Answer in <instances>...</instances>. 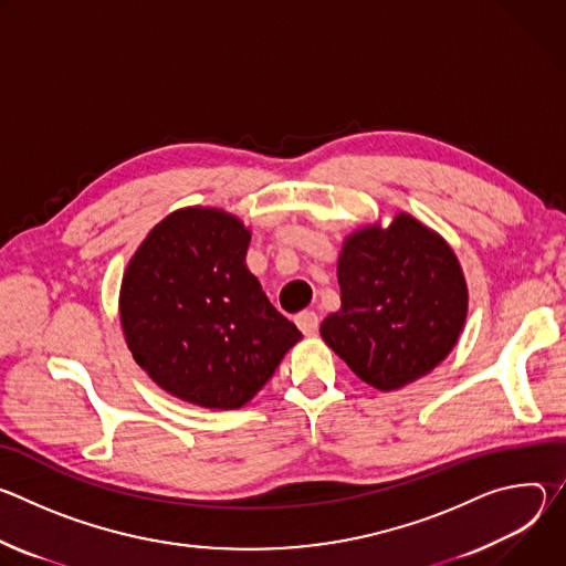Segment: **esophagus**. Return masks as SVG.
I'll return each instance as SVG.
<instances>
[{"label": "esophagus", "instance_id": "esophagus-1", "mask_svg": "<svg viewBox=\"0 0 566 566\" xmlns=\"http://www.w3.org/2000/svg\"><path fill=\"white\" fill-rule=\"evenodd\" d=\"M295 325L300 327V332H302V334L313 336V334L317 332V327H319L317 313H315V311H302V313H297V317H295Z\"/></svg>", "mask_w": 566, "mask_h": 566}]
</instances>
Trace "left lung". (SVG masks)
<instances>
[{
	"instance_id": "1",
	"label": "left lung",
	"mask_w": 566,
	"mask_h": 566,
	"mask_svg": "<svg viewBox=\"0 0 566 566\" xmlns=\"http://www.w3.org/2000/svg\"><path fill=\"white\" fill-rule=\"evenodd\" d=\"M338 282L343 306L325 317L319 334L371 387L408 385L457 345L465 280L446 241L415 217L354 232L338 260Z\"/></svg>"
}]
</instances>
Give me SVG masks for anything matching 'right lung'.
I'll return each instance as SVG.
<instances>
[{
	"mask_svg": "<svg viewBox=\"0 0 566 566\" xmlns=\"http://www.w3.org/2000/svg\"><path fill=\"white\" fill-rule=\"evenodd\" d=\"M249 244L232 214L186 208L145 237L123 277L120 325L134 360L201 408L244 406L302 338L247 269Z\"/></svg>",
	"mask_w": 566,
	"mask_h": 566,
	"instance_id": "obj_1",
	"label": "right lung"
}]
</instances>
